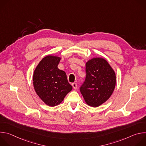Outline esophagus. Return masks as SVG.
<instances>
[{"mask_svg":"<svg viewBox=\"0 0 146 146\" xmlns=\"http://www.w3.org/2000/svg\"><path fill=\"white\" fill-rule=\"evenodd\" d=\"M72 86H73V88L74 89V90H76L77 89V84L76 82H74V83H72Z\"/></svg>","mask_w":146,"mask_h":146,"instance_id":"1","label":"esophagus"}]
</instances>
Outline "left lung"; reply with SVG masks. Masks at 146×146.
Segmentation results:
<instances>
[{
  "label": "left lung",
  "instance_id": "left-lung-1",
  "mask_svg": "<svg viewBox=\"0 0 146 146\" xmlns=\"http://www.w3.org/2000/svg\"><path fill=\"white\" fill-rule=\"evenodd\" d=\"M86 66V78L80 92L88 106L97 108L106 102L114 92L115 73L109 62L102 57L88 60Z\"/></svg>",
  "mask_w": 146,
  "mask_h": 146
}]
</instances>
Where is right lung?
<instances>
[{"label": "right lung", "mask_w": 146, "mask_h": 146, "mask_svg": "<svg viewBox=\"0 0 146 146\" xmlns=\"http://www.w3.org/2000/svg\"><path fill=\"white\" fill-rule=\"evenodd\" d=\"M60 59L52 55L46 56L40 61L33 75L36 94L46 105L51 107L59 105L73 88L66 73L58 68Z\"/></svg>", "instance_id": "right-lung-1"}]
</instances>
